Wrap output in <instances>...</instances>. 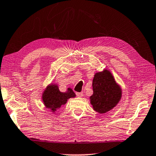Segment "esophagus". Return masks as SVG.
<instances>
[{
  "mask_svg": "<svg viewBox=\"0 0 156 156\" xmlns=\"http://www.w3.org/2000/svg\"><path fill=\"white\" fill-rule=\"evenodd\" d=\"M76 94L77 95L78 97H83V92H76Z\"/></svg>",
  "mask_w": 156,
  "mask_h": 156,
  "instance_id": "esophagus-1",
  "label": "esophagus"
}]
</instances>
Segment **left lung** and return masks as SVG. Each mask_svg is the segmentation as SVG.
Wrapping results in <instances>:
<instances>
[{
	"label": "left lung",
	"instance_id": "8db88e82",
	"mask_svg": "<svg viewBox=\"0 0 156 156\" xmlns=\"http://www.w3.org/2000/svg\"><path fill=\"white\" fill-rule=\"evenodd\" d=\"M92 87L93 94L90 97L91 104L94 110L100 113L112 109L121 97V89L107 70L95 74Z\"/></svg>",
	"mask_w": 156,
	"mask_h": 156
}]
</instances>
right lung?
I'll use <instances>...</instances> for the list:
<instances>
[{
  "label": "right lung",
  "mask_w": 156,
  "mask_h": 156,
  "mask_svg": "<svg viewBox=\"0 0 156 156\" xmlns=\"http://www.w3.org/2000/svg\"><path fill=\"white\" fill-rule=\"evenodd\" d=\"M75 97V93L71 88H69L66 92H61L57 85H52L46 88L43 94V100L46 107L55 111L66 104L67 99Z\"/></svg>",
  "instance_id": "1"
}]
</instances>
